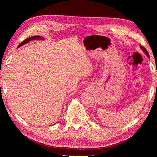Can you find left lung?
I'll return each mask as SVG.
<instances>
[{"label":"left lung","instance_id":"1","mask_svg":"<svg viewBox=\"0 0 157 157\" xmlns=\"http://www.w3.org/2000/svg\"><path fill=\"white\" fill-rule=\"evenodd\" d=\"M140 48H141V49L143 51V52H144L145 53V55H146V56H147L149 58L150 56H149V54H148V51H147V50H146L145 48H144V47H143V46H140Z\"/></svg>","mask_w":157,"mask_h":157}]
</instances>
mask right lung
Here are the masks:
<instances>
[{"mask_svg":"<svg viewBox=\"0 0 157 157\" xmlns=\"http://www.w3.org/2000/svg\"><path fill=\"white\" fill-rule=\"evenodd\" d=\"M34 40H44V38H43L42 37V36H32V37H29V38H27V39H25V40H23V41L21 43V44H20L18 46L17 48L21 47V46L24 45V44H27V43H28L29 41ZM55 124H53V125H55Z\"/></svg>","mask_w":157,"mask_h":157,"instance_id":"1","label":"right lung"}]
</instances>
